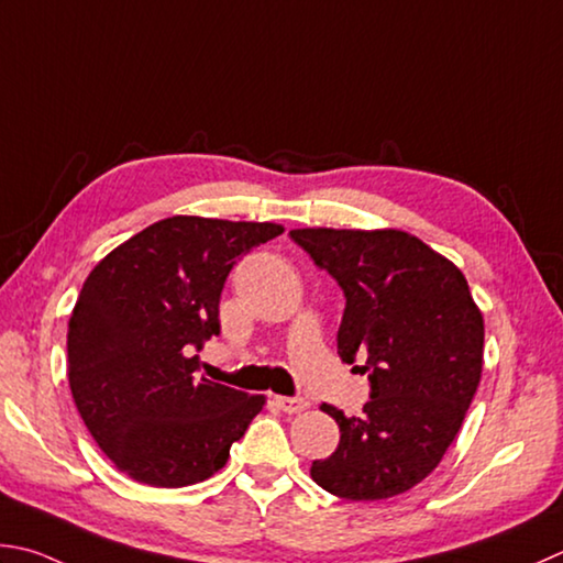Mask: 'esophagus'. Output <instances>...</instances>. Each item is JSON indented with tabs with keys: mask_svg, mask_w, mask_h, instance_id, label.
<instances>
[{
	"mask_svg": "<svg viewBox=\"0 0 563 563\" xmlns=\"http://www.w3.org/2000/svg\"><path fill=\"white\" fill-rule=\"evenodd\" d=\"M274 405L286 413H299L303 409H309V401L303 397H274Z\"/></svg>",
	"mask_w": 563,
	"mask_h": 563,
	"instance_id": "esophagus-1",
	"label": "esophagus"
}]
</instances>
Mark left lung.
Wrapping results in <instances>:
<instances>
[{"instance_id": "1", "label": "left lung", "mask_w": 563, "mask_h": 563, "mask_svg": "<svg viewBox=\"0 0 563 563\" xmlns=\"http://www.w3.org/2000/svg\"><path fill=\"white\" fill-rule=\"evenodd\" d=\"M345 294L343 363L365 360L369 401L360 417L323 405L341 443L311 478L345 500H387L441 463L483 373V313L463 272L401 230L289 232Z\"/></svg>"}]
</instances>
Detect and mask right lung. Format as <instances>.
I'll return each mask as SVG.
<instances>
[{"label": "right lung", "mask_w": 563, "mask_h": 563, "mask_svg": "<svg viewBox=\"0 0 563 563\" xmlns=\"http://www.w3.org/2000/svg\"><path fill=\"white\" fill-rule=\"evenodd\" d=\"M282 232L274 222L174 216L114 247L85 279L68 321V382L117 471L184 487L228 463L264 395L196 377L190 353L220 333L230 269Z\"/></svg>", "instance_id": "1"}]
</instances>
